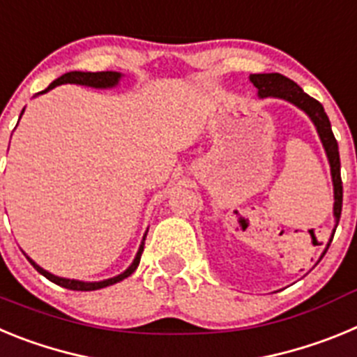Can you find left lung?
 Masks as SVG:
<instances>
[{
  "mask_svg": "<svg viewBox=\"0 0 357 357\" xmlns=\"http://www.w3.org/2000/svg\"><path fill=\"white\" fill-rule=\"evenodd\" d=\"M252 84L259 89V96H275L288 100L293 105L302 109L309 118L313 119L314 127H317L318 135H320L324 148L327 151L331 162V175H333L334 184V218L336 223L340 222L342 216V202H343V185H342V173H340V151L338 143L334 139L333 128H331V121L327 118L326 110L321 107V103L298 87L293 80H289L284 75L279 73H263V75H250Z\"/></svg>",
  "mask_w": 357,
  "mask_h": 357,
  "instance_id": "obj_1",
  "label": "left lung"
}]
</instances>
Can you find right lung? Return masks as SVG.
Instances as JSON below:
<instances>
[{
    "label": "right lung",
    "mask_w": 357,
    "mask_h": 357,
    "mask_svg": "<svg viewBox=\"0 0 357 357\" xmlns=\"http://www.w3.org/2000/svg\"><path fill=\"white\" fill-rule=\"evenodd\" d=\"M119 78H121V75L116 71H98V73L71 71V73H66V75H62L61 78H56L55 82H52L48 89H44L43 93H46V91L53 89V87H56V85H62V84H80V85H87V87H96V89H103V87H114V85L118 84ZM43 93H39V94H43ZM23 112H24V109H23ZM23 112H21V114H23ZM144 238H146V234H144ZM144 238H143V243H141L139 250H137V255H135L134 263H132L130 266H128L127 270L121 273V275L112 277V279H107V280H100V282H82V280L62 279V277H56V275H53V273L43 270V268H40L39 264L33 263V261H31L28 255L26 257H28V261L31 263V266L36 268L37 272L43 273L46 279H50L52 282H55V284L62 286V288L75 289V291H93V289H102V288H107V286H110V284H116V282H119V280H123V279H127L128 275H132V273L135 272V268L139 266L141 254H143Z\"/></svg>",
    "instance_id": "add662e5"
}]
</instances>
